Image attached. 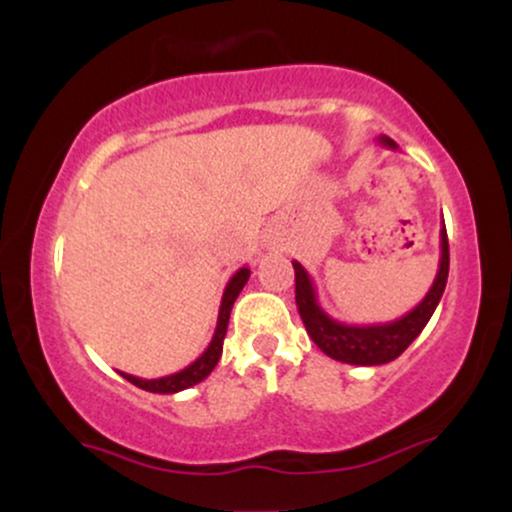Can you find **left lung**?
Segmentation results:
<instances>
[{
	"instance_id": "8db88e82",
	"label": "left lung",
	"mask_w": 512,
	"mask_h": 512,
	"mask_svg": "<svg viewBox=\"0 0 512 512\" xmlns=\"http://www.w3.org/2000/svg\"><path fill=\"white\" fill-rule=\"evenodd\" d=\"M378 142L390 146V149H397V144L390 137H380ZM293 269H296L298 313H301L305 330H308L310 339L317 344V349L325 351L334 361L351 363V366H383V363L395 361L419 337L421 330L428 325V320H431L433 310L438 308L440 298H443L450 269L448 231H445L443 223V228H440L438 274L424 296V301L416 305L414 310H409L407 315L385 322V325H344V322L334 320L317 303L313 279L305 272L303 264L293 262Z\"/></svg>"
}]
</instances>
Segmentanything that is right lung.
Masks as SVG:
<instances>
[{
    "mask_svg": "<svg viewBox=\"0 0 512 512\" xmlns=\"http://www.w3.org/2000/svg\"><path fill=\"white\" fill-rule=\"evenodd\" d=\"M248 279H250V269L240 267L238 272L231 276V281L226 284V291H223V298H221L216 332H214V337H211L207 349H204V354L199 356L197 361H192L190 366L178 370V373L166 375V378L146 380V378H137V375L122 373V370H120L122 378L129 380L132 385L142 387V390H146V392H156V395H173V392L187 390V387L202 383V380L207 378L211 370L216 368V363H219L221 351H223V337H226V330H228V317H231V308H233V303H236L238 293L243 291L245 284H248Z\"/></svg>",
    "mask_w": 512,
    "mask_h": 512,
    "instance_id": "1",
    "label": "right lung"
}]
</instances>
